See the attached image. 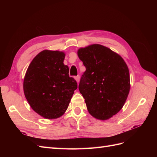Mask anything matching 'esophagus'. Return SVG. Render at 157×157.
<instances>
[{"label": "esophagus", "mask_w": 157, "mask_h": 157, "mask_svg": "<svg viewBox=\"0 0 157 157\" xmlns=\"http://www.w3.org/2000/svg\"><path fill=\"white\" fill-rule=\"evenodd\" d=\"M75 80H77V83H78V82H79V80H80V76H79V75L77 76V77H75Z\"/></svg>", "instance_id": "obj_1"}]
</instances>
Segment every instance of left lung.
Wrapping results in <instances>:
<instances>
[{
    "label": "left lung",
    "mask_w": 157,
    "mask_h": 157,
    "mask_svg": "<svg viewBox=\"0 0 157 157\" xmlns=\"http://www.w3.org/2000/svg\"><path fill=\"white\" fill-rule=\"evenodd\" d=\"M86 67L79 91L94 117L107 120L119 111L129 94L130 74L121 57L105 46L92 44L78 51Z\"/></svg>",
    "instance_id": "1"
}]
</instances>
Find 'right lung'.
<instances>
[{
  "instance_id": "1",
  "label": "right lung",
  "mask_w": 157,
  "mask_h": 157,
  "mask_svg": "<svg viewBox=\"0 0 157 157\" xmlns=\"http://www.w3.org/2000/svg\"><path fill=\"white\" fill-rule=\"evenodd\" d=\"M62 52L43 50L28 67L23 81L25 96L36 113L48 119L61 117L77 88V82L69 77L63 64Z\"/></svg>"
}]
</instances>
